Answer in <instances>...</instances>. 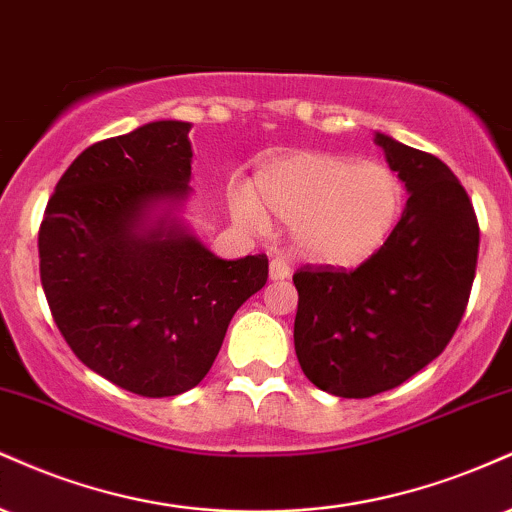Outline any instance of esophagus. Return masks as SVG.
Masks as SVG:
<instances>
[{
	"instance_id": "esophagus-1",
	"label": "esophagus",
	"mask_w": 512,
	"mask_h": 512,
	"mask_svg": "<svg viewBox=\"0 0 512 512\" xmlns=\"http://www.w3.org/2000/svg\"><path fill=\"white\" fill-rule=\"evenodd\" d=\"M268 275H270V280H287V278H290V266H287L285 258H273V261H270Z\"/></svg>"
}]
</instances>
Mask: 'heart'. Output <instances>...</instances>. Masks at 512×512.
Listing matches in <instances>:
<instances>
[{"instance_id": "b5f03b06", "label": "heart", "mask_w": 512, "mask_h": 512, "mask_svg": "<svg viewBox=\"0 0 512 512\" xmlns=\"http://www.w3.org/2000/svg\"><path fill=\"white\" fill-rule=\"evenodd\" d=\"M254 196H232L244 225L263 227L266 215L292 225L297 251L333 268L362 266L376 256L405 213V182L383 162H357L333 153L282 155L254 177Z\"/></svg>"}]
</instances>
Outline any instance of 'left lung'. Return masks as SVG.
Wrapping results in <instances>:
<instances>
[{"mask_svg": "<svg viewBox=\"0 0 512 512\" xmlns=\"http://www.w3.org/2000/svg\"><path fill=\"white\" fill-rule=\"evenodd\" d=\"M410 198L383 249L354 270L306 263L294 350L304 376L338 398L398 388L446 350L470 302L479 222L436 155L376 134Z\"/></svg>", "mask_w": 512, "mask_h": 512, "instance_id": "1", "label": "left lung"}]
</instances>
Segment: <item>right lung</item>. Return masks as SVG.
I'll return each mask as SVG.
<instances>
[{
    "mask_svg": "<svg viewBox=\"0 0 512 512\" xmlns=\"http://www.w3.org/2000/svg\"><path fill=\"white\" fill-rule=\"evenodd\" d=\"M191 124L150 122L83 150L50 196L38 234L40 280L66 345L88 369L143 398L203 381L234 311L268 280V256L222 261L174 220Z\"/></svg>",
    "mask_w": 512,
    "mask_h": 512,
    "instance_id": "add662e5",
    "label": "right lung"
}]
</instances>
